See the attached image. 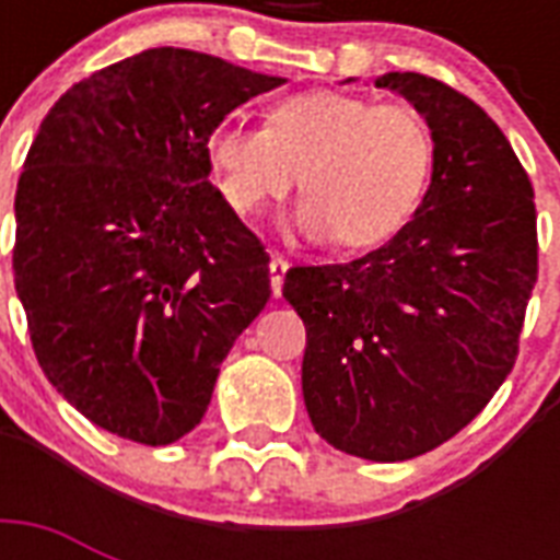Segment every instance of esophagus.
I'll return each mask as SVG.
<instances>
[{
	"label": "esophagus",
	"instance_id": "1",
	"mask_svg": "<svg viewBox=\"0 0 560 560\" xmlns=\"http://www.w3.org/2000/svg\"><path fill=\"white\" fill-rule=\"evenodd\" d=\"M284 272H288V261H284V258H279V255H272V261H270V288H272V296H276V299L281 296Z\"/></svg>",
	"mask_w": 560,
	"mask_h": 560
}]
</instances>
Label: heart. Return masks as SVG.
Segmentation results:
<instances>
[{
  "mask_svg": "<svg viewBox=\"0 0 560 560\" xmlns=\"http://www.w3.org/2000/svg\"><path fill=\"white\" fill-rule=\"evenodd\" d=\"M220 194L255 214L290 188H305L293 232L374 246L407 226L433 174V133L407 104H374L334 90L272 104L267 127L220 121L206 142Z\"/></svg>",
  "mask_w": 560,
  "mask_h": 560,
  "instance_id": "obj_1",
  "label": "heart"
}]
</instances>
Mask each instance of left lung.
Returning a JSON list of instances; mask_svg holds the SVG:
<instances>
[{"label":"left lung","mask_w":560,"mask_h":560,"mask_svg":"<svg viewBox=\"0 0 560 560\" xmlns=\"http://www.w3.org/2000/svg\"><path fill=\"white\" fill-rule=\"evenodd\" d=\"M433 133L412 220L349 264L293 267L307 331L302 395L337 451L404 462L453 439L512 372L538 281L535 191L503 130L447 83L386 72Z\"/></svg>","instance_id":"8db88e82"}]
</instances>
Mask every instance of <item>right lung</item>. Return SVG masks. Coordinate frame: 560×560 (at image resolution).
Listing matches in <instances>:
<instances>
[{"mask_svg":"<svg viewBox=\"0 0 560 560\" xmlns=\"http://www.w3.org/2000/svg\"><path fill=\"white\" fill-rule=\"evenodd\" d=\"M284 78L148 48L60 95L16 183L13 284L39 369L92 424L171 444L270 299V255L209 183V133Z\"/></svg>","mask_w":560,"mask_h":560,"instance_id":"add662e5","label":"right lung"}]
</instances>
